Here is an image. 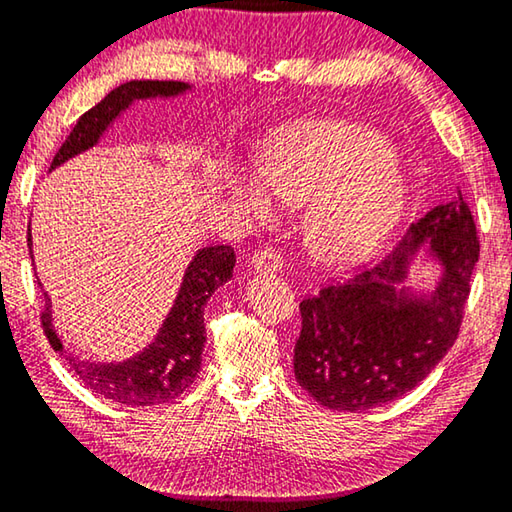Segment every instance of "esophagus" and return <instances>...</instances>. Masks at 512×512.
Instances as JSON below:
<instances>
[{
	"label": "esophagus",
	"mask_w": 512,
	"mask_h": 512,
	"mask_svg": "<svg viewBox=\"0 0 512 512\" xmlns=\"http://www.w3.org/2000/svg\"><path fill=\"white\" fill-rule=\"evenodd\" d=\"M249 265L256 272H279L283 267V258L272 249H258L249 256Z\"/></svg>",
	"instance_id": "obj_1"
}]
</instances>
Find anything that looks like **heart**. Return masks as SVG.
<instances>
[{
    "label": "heart",
    "mask_w": 512,
    "mask_h": 512,
    "mask_svg": "<svg viewBox=\"0 0 512 512\" xmlns=\"http://www.w3.org/2000/svg\"><path fill=\"white\" fill-rule=\"evenodd\" d=\"M226 195L249 215H270L276 195L306 201L317 254L354 258L376 245L404 206V179L388 142L356 124L301 122L267 140L261 172L231 170Z\"/></svg>",
    "instance_id": "b5f03b06"
}]
</instances>
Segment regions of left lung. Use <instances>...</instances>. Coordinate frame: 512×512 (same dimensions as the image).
Instances as JSON below:
<instances>
[{"label": "left lung", "instance_id": "obj_1", "mask_svg": "<svg viewBox=\"0 0 512 512\" xmlns=\"http://www.w3.org/2000/svg\"><path fill=\"white\" fill-rule=\"evenodd\" d=\"M422 246L443 265L429 298L400 286ZM479 249L472 211L458 192L410 224L379 261L306 297L295 345L301 388L326 408L358 413L422 383L458 338Z\"/></svg>", "mask_w": 512, "mask_h": 512}]
</instances>
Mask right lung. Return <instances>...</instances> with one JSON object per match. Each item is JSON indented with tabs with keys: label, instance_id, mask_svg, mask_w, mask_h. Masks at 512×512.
Segmentation results:
<instances>
[{
	"label": "right lung",
	"instance_id": "1",
	"mask_svg": "<svg viewBox=\"0 0 512 512\" xmlns=\"http://www.w3.org/2000/svg\"><path fill=\"white\" fill-rule=\"evenodd\" d=\"M188 88V83L183 81L122 83V86L108 92L97 106H92L90 111L79 117L70 136L56 152L49 170L95 147L115 117L127 111L136 99L177 97ZM27 240L31 251V229ZM233 267H236V254L229 245L199 249L188 265L186 276H183L172 311L165 317L152 345L133 358L122 360V363H90V360L65 351L61 338L54 331L52 306H49L47 295L40 322H43L49 345L65 356L74 376L81 379V383H86L92 392L124 406H158L181 397L195 383L201 370V349L206 342L204 306L213 292L231 279Z\"/></svg>",
	"mask_w": 512,
	"mask_h": 512
}]
</instances>
